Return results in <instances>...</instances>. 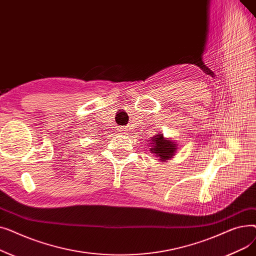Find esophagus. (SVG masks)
Masks as SVG:
<instances>
[{"instance_id":"obj_1","label":"esophagus","mask_w":256,"mask_h":256,"mask_svg":"<svg viewBox=\"0 0 256 256\" xmlns=\"http://www.w3.org/2000/svg\"><path fill=\"white\" fill-rule=\"evenodd\" d=\"M122 130H124V128H122Z\"/></svg>"}]
</instances>
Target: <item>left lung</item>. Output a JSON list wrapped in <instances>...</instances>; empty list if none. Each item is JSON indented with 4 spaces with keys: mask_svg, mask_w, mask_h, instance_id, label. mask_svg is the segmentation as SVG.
<instances>
[{
    "mask_svg": "<svg viewBox=\"0 0 256 256\" xmlns=\"http://www.w3.org/2000/svg\"><path fill=\"white\" fill-rule=\"evenodd\" d=\"M150 152L158 158V162H167L178 150V143L169 138H165L163 134H156L148 140Z\"/></svg>",
    "mask_w": 256,
    "mask_h": 256,
    "instance_id": "obj_1",
    "label": "left lung"
}]
</instances>
